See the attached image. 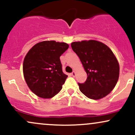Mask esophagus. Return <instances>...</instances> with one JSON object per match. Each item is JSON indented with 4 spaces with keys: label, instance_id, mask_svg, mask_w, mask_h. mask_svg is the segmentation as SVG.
<instances>
[{
    "label": "esophagus",
    "instance_id": "obj_1",
    "mask_svg": "<svg viewBox=\"0 0 135 135\" xmlns=\"http://www.w3.org/2000/svg\"><path fill=\"white\" fill-rule=\"evenodd\" d=\"M71 75H72L73 77H75V75H76V74H75V72L74 71V72H72V74H71Z\"/></svg>",
    "mask_w": 135,
    "mask_h": 135
}]
</instances>
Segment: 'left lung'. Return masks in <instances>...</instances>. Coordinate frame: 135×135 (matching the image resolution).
I'll use <instances>...</instances> for the list:
<instances>
[{"mask_svg": "<svg viewBox=\"0 0 135 135\" xmlns=\"http://www.w3.org/2000/svg\"><path fill=\"white\" fill-rule=\"evenodd\" d=\"M71 47L87 74L86 81L78 83L80 91L93 100L106 97L115 87L119 75V63L111 49L94 40L74 42Z\"/></svg>", "mask_w": 135, "mask_h": 135, "instance_id": "1", "label": "left lung"}]
</instances>
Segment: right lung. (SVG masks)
<instances>
[{"label":"right lung","instance_id":"add662e5","mask_svg":"<svg viewBox=\"0 0 135 135\" xmlns=\"http://www.w3.org/2000/svg\"><path fill=\"white\" fill-rule=\"evenodd\" d=\"M68 48L65 42L43 41L28 52L23 61V74L28 86L37 96L51 98L62 89L68 75L63 72L60 57Z\"/></svg>","mask_w":135,"mask_h":135}]
</instances>
